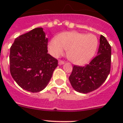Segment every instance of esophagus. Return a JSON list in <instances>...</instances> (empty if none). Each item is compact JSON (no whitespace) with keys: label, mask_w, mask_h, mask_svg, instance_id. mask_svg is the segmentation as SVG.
Listing matches in <instances>:
<instances>
[{"label":"esophagus","mask_w":123,"mask_h":123,"mask_svg":"<svg viewBox=\"0 0 123 123\" xmlns=\"http://www.w3.org/2000/svg\"><path fill=\"white\" fill-rule=\"evenodd\" d=\"M58 63H59V65H62V64H64V61H62V60H59V62H58Z\"/></svg>","instance_id":"34e87169"}]
</instances>
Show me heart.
Segmentation results:
<instances>
[{
    "label": "heart",
    "instance_id": "obj_1",
    "mask_svg": "<svg viewBox=\"0 0 123 123\" xmlns=\"http://www.w3.org/2000/svg\"><path fill=\"white\" fill-rule=\"evenodd\" d=\"M98 45L97 37L92 34H85L77 31L66 32L54 37L48 44L50 53L59 57L67 50L69 61L77 65H82L93 57Z\"/></svg>",
    "mask_w": 123,
    "mask_h": 123
}]
</instances>
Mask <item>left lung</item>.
I'll return each mask as SVG.
<instances>
[{"mask_svg": "<svg viewBox=\"0 0 123 123\" xmlns=\"http://www.w3.org/2000/svg\"><path fill=\"white\" fill-rule=\"evenodd\" d=\"M111 46L103 36H100L97 55L85 66H73L69 77L76 91L88 93L103 84L111 71Z\"/></svg>", "mask_w": 123, "mask_h": 123, "instance_id": "1", "label": "left lung"}]
</instances>
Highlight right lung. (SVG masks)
Returning a JSON list of instances; mask_svg holds the SVG:
<instances>
[{
	"label": "right lung",
	"instance_id": "obj_1",
	"mask_svg": "<svg viewBox=\"0 0 123 123\" xmlns=\"http://www.w3.org/2000/svg\"><path fill=\"white\" fill-rule=\"evenodd\" d=\"M43 28L34 29L15 39L10 48L11 75L27 91L43 90L57 67V60L48 54V38Z\"/></svg>",
	"mask_w": 123,
	"mask_h": 123
}]
</instances>
